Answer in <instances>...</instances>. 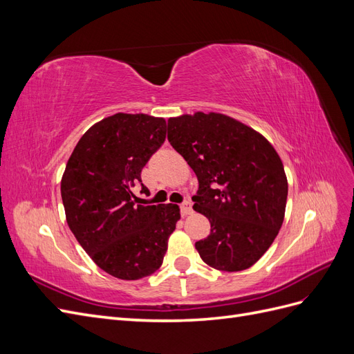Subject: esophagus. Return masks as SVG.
<instances>
[{
	"label": "esophagus",
	"instance_id": "1",
	"mask_svg": "<svg viewBox=\"0 0 354 354\" xmlns=\"http://www.w3.org/2000/svg\"><path fill=\"white\" fill-rule=\"evenodd\" d=\"M180 211H181V216H189V214H192V203L190 201H185L183 203L180 205Z\"/></svg>",
	"mask_w": 354,
	"mask_h": 354
}]
</instances>
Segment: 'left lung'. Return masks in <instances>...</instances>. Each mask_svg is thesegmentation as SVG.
I'll return each mask as SVG.
<instances>
[{
  "mask_svg": "<svg viewBox=\"0 0 354 354\" xmlns=\"http://www.w3.org/2000/svg\"><path fill=\"white\" fill-rule=\"evenodd\" d=\"M168 142L195 171L194 209L211 223L195 243L201 259L223 272L259 261L281 230L288 181L283 164L266 138L223 113L168 120Z\"/></svg>",
  "mask_w": 354,
  "mask_h": 354,
  "instance_id": "8db88e82",
  "label": "left lung"
}]
</instances>
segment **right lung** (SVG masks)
Wrapping results in <instances>:
<instances>
[{
  "label": "right lung",
  "mask_w": 354,
  "mask_h": 354,
  "mask_svg": "<svg viewBox=\"0 0 354 354\" xmlns=\"http://www.w3.org/2000/svg\"><path fill=\"white\" fill-rule=\"evenodd\" d=\"M165 120L115 113L85 133L62 177V201L75 238L102 270L137 281L164 261L180 218L176 203L140 205L142 169L165 142Z\"/></svg>",
  "instance_id": "right-lung-1"
}]
</instances>
